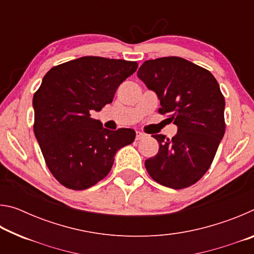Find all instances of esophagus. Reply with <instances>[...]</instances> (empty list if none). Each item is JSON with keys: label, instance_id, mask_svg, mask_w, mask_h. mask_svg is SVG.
<instances>
[{"label": "esophagus", "instance_id": "esophagus-1", "mask_svg": "<svg viewBox=\"0 0 254 254\" xmlns=\"http://www.w3.org/2000/svg\"><path fill=\"white\" fill-rule=\"evenodd\" d=\"M145 137V134H143V133L141 132H136V135H135V139L136 140H142Z\"/></svg>", "mask_w": 254, "mask_h": 254}]
</instances>
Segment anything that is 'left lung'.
I'll use <instances>...</instances> for the list:
<instances>
[{"label":"left lung","mask_w":254,"mask_h":254,"mask_svg":"<svg viewBox=\"0 0 254 254\" xmlns=\"http://www.w3.org/2000/svg\"><path fill=\"white\" fill-rule=\"evenodd\" d=\"M137 77L160 100L159 113L178 127L169 139L152 135L159 143L145 169L162 186L183 189L203 177L212 165L225 133V100L217 80L205 68L180 57L147 60Z\"/></svg>","instance_id":"left-lung-1"}]
</instances>
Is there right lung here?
Wrapping results in <instances>:
<instances>
[{
  "label": "right lung",
  "mask_w": 254,
  "mask_h": 254,
  "mask_svg": "<svg viewBox=\"0 0 254 254\" xmlns=\"http://www.w3.org/2000/svg\"><path fill=\"white\" fill-rule=\"evenodd\" d=\"M137 63L86 56L55 66L33 95V131L46 165L58 182L83 190L106 177L114 156L134 141L132 128H104L93 111L113 101Z\"/></svg>",
  "instance_id": "obj_1"
}]
</instances>
